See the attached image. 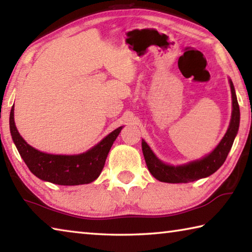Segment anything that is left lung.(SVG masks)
<instances>
[{
    "mask_svg": "<svg viewBox=\"0 0 252 252\" xmlns=\"http://www.w3.org/2000/svg\"><path fill=\"white\" fill-rule=\"evenodd\" d=\"M229 82L232 94L231 120H230L229 127L222 140H221L220 143L210 155L206 156L200 160H195L187 164L173 167V165L165 164L161 160L158 159L147 142L142 140V152L144 160H146L149 171L157 180L168 183L192 182L199 180V179L211 176L212 173H215L223 164V162L227 159L230 149L232 147L234 138H236L238 133L239 123H240V110H239L236 91H234L232 81L229 80Z\"/></svg>",
    "mask_w": 252,
    "mask_h": 252,
    "instance_id": "obj_1",
    "label": "left lung"
}]
</instances>
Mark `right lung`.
I'll return each mask as SVG.
<instances>
[{
    "instance_id": "right-lung-1",
    "label": "right lung",
    "mask_w": 252,
    "mask_h": 252,
    "mask_svg": "<svg viewBox=\"0 0 252 252\" xmlns=\"http://www.w3.org/2000/svg\"><path fill=\"white\" fill-rule=\"evenodd\" d=\"M122 130L118 127L87 152L75 156L41 152L24 141L14 122V105L10 113V131L16 149L34 176L60 186L87 185L100 176L114 140Z\"/></svg>"
}]
</instances>
